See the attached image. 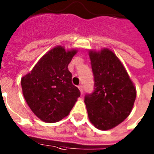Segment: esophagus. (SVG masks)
I'll return each mask as SVG.
<instances>
[{"instance_id":"esophagus-1","label":"esophagus","mask_w":154,"mask_h":154,"mask_svg":"<svg viewBox=\"0 0 154 154\" xmlns=\"http://www.w3.org/2000/svg\"><path fill=\"white\" fill-rule=\"evenodd\" d=\"M79 89L80 92H81V95H82V94H83V88H82V85H79Z\"/></svg>"}]
</instances>
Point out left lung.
<instances>
[{
    "label": "left lung",
    "mask_w": 154,
    "mask_h": 154,
    "mask_svg": "<svg viewBox=\"0 0 154 154\" xmlns=\"http://www.w3.org/2000/svg\"><path fill=\"white\" fill-rule=\"evenodd\" d=\"M94 92L85 96L91 123L100 130L118 126L130 114L137 91L118 57L108 48L89 51Z\"/></svg>",
    "instance_id": "1"
}]
</instances>
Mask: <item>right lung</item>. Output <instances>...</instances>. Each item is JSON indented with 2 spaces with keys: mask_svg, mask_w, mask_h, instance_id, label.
I'll list each match as a JSON object with an SVG mask.
<instances>
[{
  "mask_svg": "<svg viewBox=\"0 0 154 154\" xmlns=\"http://www.w3.org/2000/svg\"><path fill=\"white\" fill-rule=\"evenodd\" d=\"M76 52L75 49L65 51L62 46L53 48L21 79L28 106L44 122L55 123L67 116L80 96L68 69Z\"/></svg>",
  "mask_w": 154,
  "mask_h": 154,
  "instance_id": "1",
  "label": "right lung"
}]
</instances>
